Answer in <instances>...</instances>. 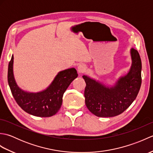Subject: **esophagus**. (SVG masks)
Instances as JSON below:
<instances>
[{"mask_svg": "<svg viewBox=\"0 0 153 153\" xmlns=\"http://www.w3.org/2000/svg\"><path fill=\"white\" fill-rule=\"evenodd\" d=\"M85 70H86L85 65H84L83 64H79V66H78V67H77V71H78V72L79 74L83 73L84 71H85Z\"/></svg>", "mask_w": 153, "mask_h": 153, "instance_id": "34e87169", "label": "esophagus"}]
</instances>
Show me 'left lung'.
Returning <instances> with one entry per match:
<instances>
[{
  "instance_id": "obj_1",
  "label": "left lung",
  "mask_w": 153,
  "mask_h": 153,
  "mask_svg": "<svg viewBox=\"0 0 153 153\" xmlns=\"http://www.w3.org/2000/svg\"><path fill=\"white\" fill-rule=\"evenodd\" d=\"M131 66L126 76L120 77L113 87H108L87 76L84 91L85 105L98 117L118 116L128 108L137 96L141 85V60L137 50L131 48Z\"/></svg>"
}]
</instances>
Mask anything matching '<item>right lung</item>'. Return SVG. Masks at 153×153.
Here are the masks:
<instances>
[{"instance_id":"add662e5","label":"right lung","mask_w":153,"mask_h":153,"mask_svg":"<svg viewBox=\"0 0 153 153\" xmlns=\"http://www.w3.org/2000/svg\"><path fill=\"white\" fill-rule=\"evenodd\" d=\"M14 56L8 64V82L13 97L18 105L30 114L39 117H50L60 110L64 92L78 76L75 68L60 71L47 88L39 93H29L17 85L13 74Z\"/></svg>"}]
</instances>
